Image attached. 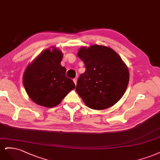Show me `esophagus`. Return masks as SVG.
Segmentation results:
<instances>
[{
  "label": "esophagus",
  "instance_id": "34e87169",
  "mask_svg": "<svg viewBox=\"0 0 160 160\" xmlns=\"http://www.w3.org/2000/svg\"><path fill=\"white\" fill-rule=\"evenodd\" d=\"M73 81H74V82L75 85H76V84H77V78H74V79L73 80Z\"/></svg>",
  "mask_w": 160,
  "mask_h": 160
}]
</instances>
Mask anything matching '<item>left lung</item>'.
I'll list each match as a JSON object with an SVG mask.
<instances>
[{"mask_svg": "<svg viewBox=\"0 0 160 160\" xmlns=\"http://www.w3.org/2000/svg\"><path fill=\"white\" fill-rule=\"evenodd\" d=\"M77 54L86 67L77 82V93L92 109L114 106L124 94L130 80L124 62L112 48L102 45L82 46Z\"/></svg>", "mask_w": 160, "mask_h": 160, "instance_id": "8db88e82", "label": "left lung"}]
</instances>
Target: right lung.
<instances>
[{
    "label": "right lung",
    "mask_w": 160,
    "mask_h": 160,
    "mask_svg": "<svg viewBox=\"0 0 160 160\" xmlns=\"http://www.w3.org/2000/svg\"><path fill=\"white\" fill-rule=\"evenodd\" d=\"M51 48L42 51L27 66L22 77L30 98L46 108L58 105L75 88L74 82L66 77V69L60 64L62 52L54 46Z\"/></svg>",
    "instance_id": "right-lung-1"
}]
</instances>
